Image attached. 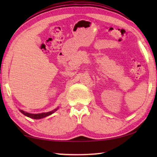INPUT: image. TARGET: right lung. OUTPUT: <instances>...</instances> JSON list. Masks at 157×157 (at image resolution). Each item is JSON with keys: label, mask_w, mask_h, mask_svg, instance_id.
I'll use <instances>...</instances> for the list:
<instances>
[{"label": "right lung", "mask_w": 157, "mask_h": 157, "mask_svg": "<svg viewBox=\"0 0 157 157\" xmlns=\"http://www.w3.org/2000/svg\"><path fill=\"white\" fill-rule=\"evenodd\" d=\"M57 107L56 109H53L51 111H48V112H46V113H28V112H25V111H23V110H19L21 113H22L23 115H25V116H28L29 118H33V119H41V118H44L45 117H47L50 115H51L53 113H55V111H57L58 109Z\"/></svg>", "instance_id": "obj_1"}]
</instances>
